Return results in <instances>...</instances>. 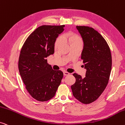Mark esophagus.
Returning a JSON list of instances; mask_svg holds the SVG:
<instances>
[{"mask_svg":"<svg viewBox=\"0 0 125 125\" xmlns=\"http://www.w3.org/2000/svg\"><path fill=\"white\" fill-rule=\"evenodd\" d=\"M63 74H64V76H68V75H69V73L67 72H65H65H63Z\"/></svg>","mask_w":125,"mask_h":125,"instance_id":"1","label":"esophagus"}]
</instances>
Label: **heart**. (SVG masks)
Here are the masks:
<instances>
[{
    "mask_svg": "<svg viewBox=\"0 0 125 125\" xmlns=\"http://www.w3.org/2000/svg\"><path fill=\"white\" fill-rule=\"evenodd\" d=\"M63 39L68 42L71 45L73 44L82 45L83 41L81 37L79 35L73 33H66L63 35ZM62 40L61 37H59L57 39L54 44V48L57 49L62 43Z\"/></svg>",
    "mask_w": 125,
    "mask_h": 125,
    "instance_id": "1",
    "label": "heart"
}]
</instances>
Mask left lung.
I'll use <instances>...</instances> for the list:
<instances>
[{"label": "left lung", "mask_w": 125, "mask_h": 125, "mask_svg": "<svg viewBox=\"0 0 125 125\" xmlns=\"http://www.w3.org/2000/svg\"><path fill=\"white\" fill-rule=\"evenodd\" d=\"M83 41L81 59L86 69L85 77L73 75L76 82L71 85L73 96L84 104L96 100L107 85L112 59L109 46L104 38L92 27L76 26Z\"/></svg>", "instance_id": "left-lung-1"}]
</instances>
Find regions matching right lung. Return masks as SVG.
<instances>
[{
    "label": "right lung",
    "instance_id": "add662e5",
    "mask_svg": "<svg viewBox=\"0 0 125 125\" xmlns=\"http://www.w3.org/2000/svg\"><path fill=\"white\" fill-rule=\"evenodd\" d=\"M65 25H43L35 29L25 41L19 58V73L26 88L38 101L46 102L55 96L63 77L54 71L46 58L54 53L56 38Z\"/></svg>",
    "mask_w": 125,
    "mask_h": 125
}]
</instances>
